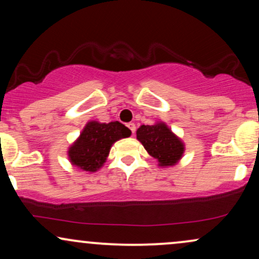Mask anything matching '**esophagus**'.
Instances as JSON below:
<instances>
[{"label": "esophagus", "instance_id": "1", "mask_svg": "<svg viewBox=\"0 0 259 259\" xmlns=\"http://www.w3.org/2000/svg\"><path fill=\"white\" fill-rule=\"evenodd\" d=\"M126 126L129 127L130 129V132L133 133V135H135V132H136V125L134 123H129V124H126Z\"/></svg>", "mask_w": 259, "mask_h": 259}]
</instances>
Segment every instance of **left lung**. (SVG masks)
<instances>
[{
    "instance_id": "obj_1",
    "label": "left lung",
    "mask_w": 259,
    "mask_h": 259,
    "mask_svg": "<svg viewBox=\"0 0 259 259\" xmlns=\"http://www.w3.org/2000/svg\"><path fill=\"white\" fill-rule=\"evenodd\" d=\"M136 138L152 157L159 161L160 166L175 165L183 154V145L165 124L141 125Z\"/></svg>"
}]
</instances>
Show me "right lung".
Here are the masks:
<instances>
[{
    "label": "right lung",
    "mask_w": 259,
    "mask_h": 259,
    "mask_svg": "<svg viewBox=\"0 0 259 259\" xmlns=\"http://www.w3.org/2000/svg\"><path fill=\"white\" fill-rule=\"evenodd\" d=\"M130 134L132 132L119 121L107 124L90 121L68 151L71 163L84 171H96L105 163L111 146L117 140L129 138Z\"/></svg>",
    "instance_id": "right-lung-1"
}]
</instances>
